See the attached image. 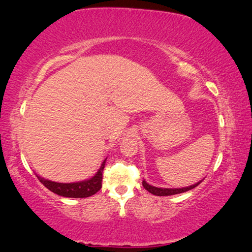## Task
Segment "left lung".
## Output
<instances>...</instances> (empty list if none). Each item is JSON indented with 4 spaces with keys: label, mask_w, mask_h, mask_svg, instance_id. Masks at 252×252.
Segmentation results:
<instances>
[{
    "label": "left lung",
    "mask_w": 252,
    "mask_h": 252,
    "mask_svg": "<svg viewBox=\"0 0 252 252\" xmlns=\"http://www.w3.org/2000/svg\"><path fill=\"white\" fill-rule=\"evenodd\" d=\"M201 184V181L197 182V184L192 185V186H188V187H184V188H158V187H154L149 184H147L146 180L142 181V186L144 187L146 190L151 192L153 195L156 196H170V195H175V194H181V192L188 191L190 189L195 188L196 186H198Z\"/></svg>",
    "instance_id": "8db88e82"
}]
</instances>
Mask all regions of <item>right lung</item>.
<instances>
[{
    "label": "right lung",
    "mask_w": 252,
    "mask_h": 252,
    "mask_svg": "<svg viewBox=\"0 0 252 252\" xmlns=\"http://www.w3.org/2000/svg\"><path fill=\"white\" fill-rule=\"evenodd\" d=\"M105 160H103L101 167L96 172L94 177H92L88 180L79 181V182H71V184H61V182H55L47 180L42 177L36 175L41 184L44 187H47L50 191L55 194L63 196V197H71V198H84L89 197L94 195L102 188V179H103V170H104Z\"/></svg>",
    "instance_id": "right-lung-1"
}]
</instances>
